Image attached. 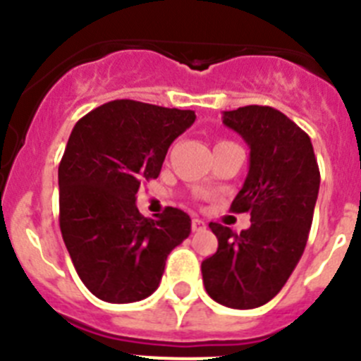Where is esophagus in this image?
I'll return each instance as SVG.
<instances>
[{"mask_svg":"<svg viewBox=\"0 0 361 361\" xmlns=\"http://www.w3.org/2000/svg\"><path fill=\"white\" fill-rule=\"evenodd\" d=\"M191 229L193 231H202V229H206V222L202 219H193L191 220Z\"/></svg>","mask_w":361,"mask_h":361,"instance_id":"34e87169","label":"esophagus"}]
</instances>
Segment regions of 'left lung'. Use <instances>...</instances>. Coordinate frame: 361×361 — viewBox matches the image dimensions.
Here are the masks:
<instances>
[{"instance_id":"1","label":"left lung","mask_w":361,"mask_h":361,"mask_svg":"<svg viewBox=\"0 0 361 361\" xmlns=\"http://www.w3.org/2000/svg\"><path fill=\"white\" fill-rule=\"evenodd\" d=\"M222 123L250 146V171L231 204L250 213V229L233 233L209 222L219 247L202 262L206 293L231 309H255L275 298L307 244L320 190L311 139L271 106L224 111Z\"/></svg>"}]
</instances>
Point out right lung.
<instances>
[{
	"instance_id": "add662e5",
	"label": "right lung",
	"mask_w": 361,
	"mask_h": 361,
	"mask_svg": "<svg viewBox=\"0 0 361 361\" xmlns=\"http://www.w3.org/2000/svg\"><path fill=\"white\" fill-rule=\"evenodd\" d=\"M193 123V110L119 99L73 126L57 171L59 228L79 279L99 300H145L159 288L170 251L190 237L183 209L146 219L135 200Z\"/></svg>"
}]
</instances>
